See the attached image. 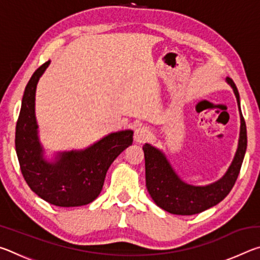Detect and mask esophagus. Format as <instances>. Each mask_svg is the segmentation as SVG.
Instances as JSON below:
<instances>
[{"label":"esophagus","instance_id":"34e87169","mask_svg":"<svg viewBox=\"0 0 260 260\" xmlns=\"http://www.w3.org/2000/svg\"><path fill=\"white\" fill-rule=\"evenodd\" d=\"M149 136H150V131H149L147 126H140L135 129V133H134L135 142L138 143L146 142V141L149 139Z\"/></svg>","mask_w":260,"mask_h":260}]
</instances>
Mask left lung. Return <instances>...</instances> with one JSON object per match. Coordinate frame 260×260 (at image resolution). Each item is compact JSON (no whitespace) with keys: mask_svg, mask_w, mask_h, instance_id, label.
Segmentation results:
<instances>
[{"mask_svg":"<svg viewBox=\"0 0 260 260\" xmlns=\"http://www.w3.org/2000/svg\"><path fill=\"white\" fill-rule=\"evenodd\" d=\"M234 90L240 110L241 128L239 146L230 169L221 179L208 186H192L180 179L165 153L146 143L143 146L146 160V186L153 202L172 214L191 215L201 213L220 203L230 193L239 177L246 150V126L241 112L240 95L234 81L226 78Z\"/></svg>","mask_w":260,"mask_h":260,"instance_id":"1","label":"left lung"}]
</instances>
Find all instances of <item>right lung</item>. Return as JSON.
Segmentation results:
<instances>
[{
  "mask_svg": "<svg viewBox=\"0 0 260 260\" xmlns=\"http://www.w3.org/2000/svg\"><path fill=\"white\" fill-rule=\"evenodd\" d=\"M49 64H42L26 85L16 125V152L25 181L39 197L63 208L86 205L100 195L110 165L133 143V131L111 133L85 150L59 152L54 162L47 161L38 136L35 90Z\"/></svg>",
  "mask_w": 260,
  "mask_h": 260,
  "instance_id": "add662e5",
  "label": "right lung"
}]
</instances>
